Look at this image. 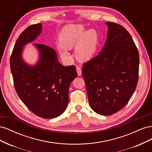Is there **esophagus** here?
<instances>
[{
  "instance_id": "1",
  "label": "esophagus",
  "mask_w": 152,
  "mask_h": 152,
  "mask_svg": "<svg viewBox=\"0 0 152 152\" xmlns=\"http://www.w3.org/2000/svg\"><path fill=\"white\" fill-rule=\"evenodd\" d=\"M76 69H77V72L78 75L80 76L82 75V70H81V68L79 66H77Z\"/></svg>"
}]
</instances>
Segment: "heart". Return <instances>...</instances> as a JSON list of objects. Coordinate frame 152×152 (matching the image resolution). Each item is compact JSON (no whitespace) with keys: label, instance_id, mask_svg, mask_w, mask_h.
<instances>
[{"label":"heart","instance_id":"heart-1","mask_svg":"<svg viewBox=\"0 0 152 152\" xmlns=\"http://www.w3.org/2000/svg\"><path fill=\"white\" fill-rule=\"evenodd\" d=\"M60 42L57 44V49L64 59H71L69 49L75 46L77 58L82 61L90 59L98 48V37L94 30L86 31L82 25H70L61 31L59 36Z\"/></svg>","mask_w":152,"mask_h":152}]
</instances>
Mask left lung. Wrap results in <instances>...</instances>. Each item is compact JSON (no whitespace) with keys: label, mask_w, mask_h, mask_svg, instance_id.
<instances>
[{"label":"left lung","mask_w":152,"mask_h":152,"mask_svg":"<svg viewBox=\"0 0 152 152\" xmlns=\"http://www.w3.org/2000/svg\"><path fill=\"white\" fill-rule=\"evenodd\" d=\"M107 39L98 56L83 64L82 75L91 108L102 115L118 112L127 104L139 77V53L126 29L107 22Z\"/></svg>","instance_id":"8db88e82"}]
</instances>
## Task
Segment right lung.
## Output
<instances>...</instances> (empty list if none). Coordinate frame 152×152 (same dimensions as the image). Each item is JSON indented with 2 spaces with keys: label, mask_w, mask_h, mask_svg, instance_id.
Returning <instances> with one entry per match:
<instances>
[{
  "label": "right lung",
  "mask_w": 152,
  "mask_h": 152,
  "mask_svg": "<svg viewBox=\"0 0 152 152\" xmlns=\"http://www.w3.org/2000/svg\"><path fill=\"white\" fill-rule=\"evenodd\" d=\"M42 25H31L20 34L12 50L10 68L15 90L26 107L41 118H53L66 110L69 87L77 73L74 65L59 63L56 51L46 45L34 44L40 54L35 66L23 61V46L37 39Z\"/></svg>",
  "instance_id": "add662e5"
}]
</instances>
